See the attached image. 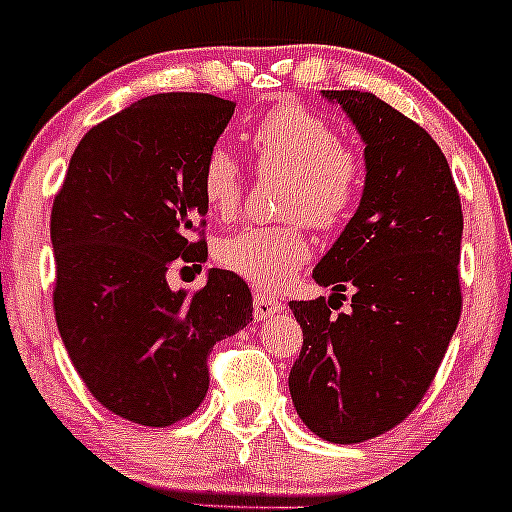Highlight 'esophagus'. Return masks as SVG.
<instances>
[{
  "label": "esophagus",
  "mask_w": 512,
  "mask_h": 512,
  "mask_svg": "<svg viewBox=\"0 0 512 512\" xmlns=\"http://www.w3.org/2000/svg\"><path fill=\"white\" fill-rule=\"evenodd\" d=\"M281 310H283V303L278 298H273V295H266V293L254 295V318L256 320H268V318H273L276 313H281Z\"/></svg>",
  "instance_id": "34e87169"
}]
</instances>
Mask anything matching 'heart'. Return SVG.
Segmentation results:
<instances>
[{
	"instance_id": "1",
	"label": "heart",
	"mask_w": 512,
	"mask_h": 512,
	"mask_svg": "<svg viewBox=\"0 0 512 512\" xmlns=\"http://www.w3.org/2000/svg\"><path fill=\"white\" fill-rule=\"evenodd\" d=\"M258 170L288 179L283 214L330 229L350 214L362 189V162L340 145L335 128L303 105H278L249 133ZM244 175L224 147H214L202 167V197L209 212L231 217L241 202ZM308 258L300 226H246L219 241L217 261L256 288L286 286Z\"/></svg>"
}]
</instances>
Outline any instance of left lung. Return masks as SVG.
Segmentation results:
<instances>
[{
  "mask_svg": "<svg viewBox=\"0 0 512 512\" xmlns=\"http://www.w3.org/2000/svg\"><path fill=\"white\" fill-rule=\"evenodd\" d=\"M365 145L355 217L313 268L330 298L291 300L303 350L288 389L303 424L360 444L414 412L461 318L463 214L449 162L424 128L372 93L323 91ZM347 287V314L332 315Z\"/></svg>",
  "mask_w": 512,
  "mask_h": 512,
  "instance_id": "left-lung-1",
  "label": "left lung"
}]
</instances>
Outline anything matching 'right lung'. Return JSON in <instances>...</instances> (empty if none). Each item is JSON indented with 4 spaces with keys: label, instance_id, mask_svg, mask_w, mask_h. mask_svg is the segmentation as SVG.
Masks as SVG:
<instances>
[{
    "label": "right lung",
    "instance_id": "add662e5",
    "mask_svg": "<svg viewBox=\"0 0 512 512\" xmlns=\"http://www.w3.org/2000/svg\"><path fill=\"white\" fill-rule=\"evenodd\" d=\"M234 100L160 93L78 142L51 209L56 325L88 392L123 419L170 426L204 402L207 355L249 325L244 278L209 268L194 295L167 283L175 258L204 263L202 167Z\"/></svg>",
    "mask_w": 512,
    "mask_h": 512
}]
</instances>
